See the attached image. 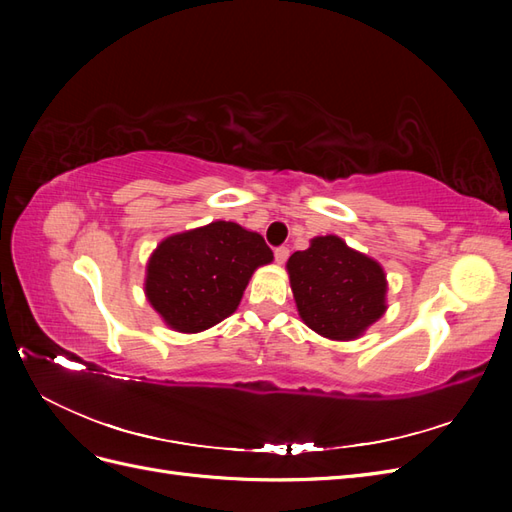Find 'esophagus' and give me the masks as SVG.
I'll return each instance as SVG.
<instances>
[{"label": "esophagus", "mask_w": 512, "mask_h": 512, "mask_svg": "<svg viewBox=\"0 0 512 512\" xmlns=\"http://www.w3.org/2000/svg\"><path fill=\"white\" fill-rule=\"evenodd\" d=\"M288 256H290V250L286 245H282V247H275V260L280 262V265H284V262L288 260Z\"/></svg>", "instance_id": "1"}]
</instances>
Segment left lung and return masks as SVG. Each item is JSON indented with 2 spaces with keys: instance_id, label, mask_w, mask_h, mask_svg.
Here are the masks:
<instances>
[{
  "instance_id": "8db88e82",
  "label": "left lung",
  "mask_w": 512,
  "mask_h": 512,
  "mask_svg": "<svg viewBox=\"0 0 512 512\" xmlns=\"http://www.w3.org/2000/svg\"><path fill=\"white\" fill-rule=\"evenodd\" d=\"M286 269L301 320L322 337L356 339L386 312L382 267L335 235L312 239Z\"/></svg>"
}]
</instances>
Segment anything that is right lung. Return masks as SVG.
<instances>
[{"instance_id":"add662e5","label":"right lung","mask_w":512,"mask_h":512,"mask_svg":"<svg viewBox=\"0 0 512 512\" xmlns=\"http://www.w3.org/2000/svg\"><path fill=\"white\" fill-rule=\"evenodd\" d=\"M271 260L265 239L235 222L185 230L151 254L147 301L170 329L205 331L235 312L252 273Z\"/></svg>"}]
</instances>
